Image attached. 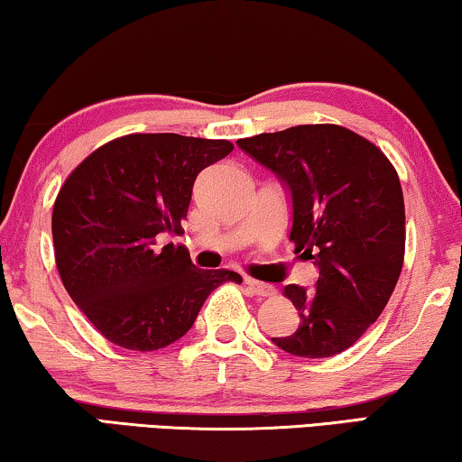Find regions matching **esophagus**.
<instances>
[{
	"label": "esophagus",
	"mask_w": 462,
	"mask_h": 462,
	"mask_svg": "<svg viewBox=\"0 0 462 462\" xmlns=\"http://www.w3.org/2000/svg\"><path fill=\"white\" fill-rule=\"evenodd\" d=\"M246 289H249L251 295H257V297H274L276 295V289L272 287V284H265V282H257V281H245Z\"/></svg>",
	"instance_id": "obj_1"
}]
</instances>
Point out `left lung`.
<instances>
[{"label":"left lung","mask_w":462,"mask_h":462,"mask_svg":"<svg viewBox=\"0 0 462 462\" xmlns=\"http://www.w3.org/2000/svg\"><path fill=\"white\" fill-rule=\"evenodd\" d=\"M236 144L289 186V238L295 253L314 259L320 270L316 289L284 287L299 327L272 341L299 358L341 354L385 310L404 263L398 171L373 142L333 123L295 125Z\"/></svg>","instance_id":"8db88e82"}]
</instances>
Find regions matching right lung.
Wrapping results in <instances>:
<instances>
[{
  "mask_svg": "<svg viewBox=\"0 0 462 462\" xmlns=\"http://www.w3.org/2000/svg\"><path fill=\"white\" fill-rule=\"evenodd\" d=\"M228 140L129 134L81 161L58 192L51 236L58 274L94 328L115 346L154 352L184 337L205 299L236 272L200 270L181 232L197 175L232 152Z\"/></svg>",
  "mask_w": 462,
  "mask_h": 462,
  "instance_id": "add662e5",
  "label": "right lung"
}]
</instances>
